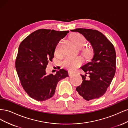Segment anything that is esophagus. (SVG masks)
Masks as SVG:
<instances>
[{
  "label": "esophagus",
  "instance_id": "1",
  "mask_svg": "<svg viewBox=\"0 0 128 128\" xmlns=\"http://www.w3.org/2000/svg\"><path fill=\"white\" fill-rule=\"evenodd\" d=\"M73 74H74V72H70V71L68 72V75H69V76H72V75Z\"/></svg>",
  "mask_w": 128,
  "mask_h": 128
}]
</instances>
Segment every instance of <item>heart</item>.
<instances>
[{
    "mask_svg": "<svg viewBox=\"0 0 128 128\" xmlns=\"http://www.w3.org/2000/svg\"><path fill=\"white\" fill-rule=\"evenodd\" d=\"M71 40L77 46L82 48L86 43V39L85 37L78 33L73 34ZM55 54H58L60 53V43H58L55 48ZM81 64V60L79 57L68 56L62 61L63 66L69 70H72L78 67Z\"/></svg>",
    "mask_w": 128,
    "mask_h": 128,
    "instance_id": "b5f03b06",
    "label": "heart"
}]
</instances>
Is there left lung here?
I'll return each mask as SVG.
<instances>
[{
    "mask_svg": "<svg viewBox=\"0 0 128 128\" xmlns=\"http://www.w3.org/2000/svg\"><path fill=\"white\" fill-rule=\"evenodd\" d=\"M91 44L94 56L91 61L81 67L86 72L82 83L76 88L78 94L86 100L99 98L110 86L116 71V52L113 44L101 32L91 29L77 28Z\"/></svg>",
    "mask_w": 128,
    "mask_h": 128,
    "instance_id": "8db88e82",
    "label": "left lung"
}]
</instances>
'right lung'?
I'll list each match as a JSON object with an SVG mask.
<instances>
[{"label":"right lung","mask_w":128,"mask_h":128,"mask_svg":"<svg viewBox=\"0 0 128 128\" xmlns=\"http://www.w3.org/2000/svg\"><path fill=\"white\" fill-rule=\"evenodd\" d=\"M69 32L38 29L19 45L15 68L23 88L32 98L39 102L51 98L59 81L68 76L64 69L55 75H46L45 69L49 62L52 61L57 44Z\"/></svg>","instance_id":"1"}]
</instances>
